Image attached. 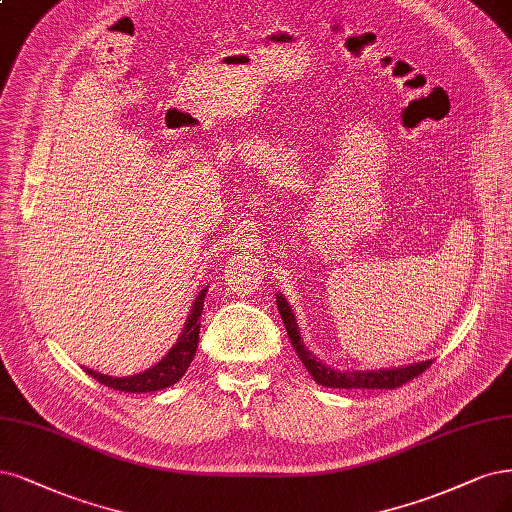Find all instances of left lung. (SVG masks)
Listing matches in <instances>:
<instances>
[{"label":"left lung","mask_w":512,"mask_h":512,"mask_svg":"<svg viewBox=\"0 0 512 512\" xmlns=\"http://www.w3.org/2000/svg\"><path fill=\"white\" fill-rule=\"evenodd\" d=\"M277 309L284 326L288 330V337L292 341V347L296 349L298 358L303 360L309 375L326 387H339V390H396V387L404 385L407 381L419 377L424 370L432 366V360L417 362L409 366H398V368H383V370H334L326 364H322L315 356L309 354V349L301 343V332H298L294 313L288 305V301L281 294H277Z\"/></svg>","instance_id":"obj_1"}]
</instances>
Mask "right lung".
<instances>
[{"instance_id": "1", "label": "right lung", "mask_w": 512, "mask_h": 512, "mask_svg": "<svg viewBox=\"0 0 512 512\" xmlns=\"http://www.w3.org/2000/svg\"><path fill=\"white\" fill-rule=\"evenodd\" d=\"M205 296H207V288L201 290L199 296L195 298V305H192L188 313V320L184 324L178 343L169 349V354L161 362L144 370V373H137L131 377H110V375L97 373V370H91V368H84V370L105 387H114L118 392H129V394L158 392V390H165V387L173 383H178L188 370L192 358L197 354Z\"/></svg>"}]
</instances>
